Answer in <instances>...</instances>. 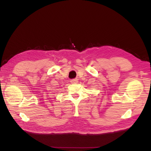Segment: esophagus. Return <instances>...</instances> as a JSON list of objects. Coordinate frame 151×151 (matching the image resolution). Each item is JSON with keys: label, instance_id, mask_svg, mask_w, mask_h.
I'll list each match as a JSON object with an SVG mask.
<instances>
[{"label": "esophagus", "instance_id": "obj_1", "mask_svg": "<svg viewBox=\"0 0 151 151\" xmlns=\"http://www.w3.org/2000/svg\"><path fill=\"white\" fill-rule=\"evenodd\" d=\"M70 83L72 84H76L77 83V79H72L70 81Z\"/></svg>", "mask_w": 151, "mask_h": 151}]
</instances>
